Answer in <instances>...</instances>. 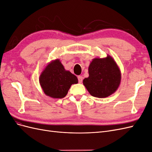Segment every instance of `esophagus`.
I'll return each mask as SVG.
<instances>
[{
    "label": "esophagus",
    "instance_id": "1",
    "mask_svg": "<svg viewBox=\"0 0 152 152\" xmlns=\"http://www.w3.org/2000/svg\"><path fill=\"white\" fill-rule=\"evenodd\" d=\"M82 80H83V78H82V76H79V77H78V80H79V83H82Z\"/></svg>",
    "mask_w": 152,
    "mask_h": 152
}]
</instances>
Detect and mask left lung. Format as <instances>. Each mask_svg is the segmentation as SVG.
I'll return each instance as SVG.
<instances>
[{
    "instance_id": "8db88e82",
    "label": "left lung",
    "mask_w": 152,
    "mask_h": 152,
    "mask_svg": "<svg viewBox=\"0 0 152 152\" xmlns=\"http://www.w3.org/2000/svg\"><path fill=\"white\" fill-rule=\"evenodd\" d=\"M88 71L89 77L83 80V84L94 97L107 98L114 93L120 85V69L109 55L104 58L93 59Z\"/></svg>"
}]
</instances>
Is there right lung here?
<instances>
[{
  "label": "right lung",
  "instance_id": "right-lung-1",
  "mask_svg": "<svg viewBox=\"0 0 152 152\" xmlns=\"http://www.w3.org/2000/svg\"><path fill=\"white\" fill-rule=\"evenodd\" d=\"M44 93L53 98H63L73 84L78 83L77 77L65 70L59 59L52 61L44 68L39 77Z\"/></svg>",
  "mask_w": 152,
  "mask_h": 152
}]
</instances>
